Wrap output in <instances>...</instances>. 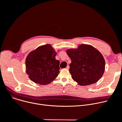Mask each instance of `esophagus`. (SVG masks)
I'll use <instances>...</instances> for the list:
<instances>
[{
  "mask_svg": "<svg viewBox=\"0 0 122 122\" xmlns=\"http://www.w3.org/2000/svg\"><path fill=\"white\" fill-rule=\"evenodd\" d=\"M69 66H66V69H69Z\"/></svg>",
  "mask_w": 122,
  "mask_h": 122,
  "instance_id": "1",
  "label": "esophagus"
}]
</instances>
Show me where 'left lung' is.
<instances>
[{
	"instance_id": "8db88e82",
	"label": "left lung",
	"mask_w": 122,
	"mask_h": 122,
	"mask_svg": "<svg viewBox=\"0 0 122 122\" xmlns=\"http://www.w3.org/2000/svg\"><path fill=\"white\" fill-rule=\"evenodd\" d=\"M66 53L71 60L69 64L71 77L79 85L94 84L102 76L105 70V60L95 47L81 44L77 49L67 50Z\"/></svg>"
}]
</instances>
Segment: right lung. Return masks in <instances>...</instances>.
Returning <instances> with one entry per match:
<instances>
[{
    "label": "right lung",
    "mask_w": 122,
    "mask_h": 122,
    "mask_svg": "<svg viewBox=\"0 0 122 122\" xmlns=\"http://www.w3.org/2000/svg\"><path fill=\"white\" fill-rule=\"evenodd\" d=\"M50 44L39 46L30 52L25 60L26 73L33 82L40 85L51 83L60 73V61Z\"/></svg>",
    "instance_id": "1"
}]
</instances>
